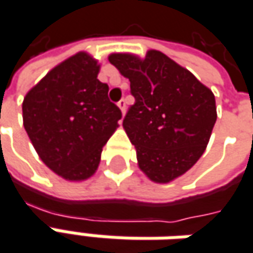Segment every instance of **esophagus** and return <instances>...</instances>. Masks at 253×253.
Instances as JSON below:
<instances>
[{"label":"esophagus","instance_id":"34e87169","mask_svg":"<svg viewBox=\"0 0 253 253\" xmlns=\"http://www.w3.org/2000/svg\"><path fill=\"white\" fill-rule=\"evenodd\" d=\"M118 106L120 108V110H122V113L125 115L126 113V108H127V102L125 99H120L118 102Z\"/></svg>","mask_w":253,"mask_h":253}]
</instances>
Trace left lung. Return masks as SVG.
Here are the masks:
<instances>
[{
    "mask_svg": "<svg viewBox=\"0 0 253 253\" xmlns=\"http://www.w3.org/2000/svg\"><path fill=\"white\" fill-rule=\"evenodd\" d=\"M109 61L128 78L135 99L123 127L135 147L140 169L158 183L183 175L210 140L217 120L213 92L157 50L144 58L113 53Z\"/></svg>",
    "mask_w": 253,
    "mask_h": 253,
    "instance_id": "1",
    "label": "left lung"
}]
</instances>
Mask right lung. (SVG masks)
Masks as SVG:
<instances>
[{"instance_id":"add662e5","label":"right lung","mask_w":253,"mask_h":253,"mask_svg":"<svg viewBox=\"0 0 253 253\" xmlns=\"http://www.w3.org/2000/svg\"><path fill=\"white\" fill-rule=\"evenodd\" d=\"M98 73V61L80 51L48 71L23 99V126L36 153L67 180L95 173L122 119Z\"/></svg>"}]
</instances>
